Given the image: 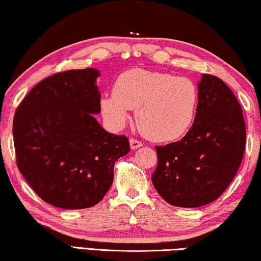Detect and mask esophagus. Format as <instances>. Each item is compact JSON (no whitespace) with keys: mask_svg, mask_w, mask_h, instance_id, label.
I'll return each instance as SVG.
<instances>
[{"mask_svg":"<svg viewBox=\"0 0 261 261\" xmlns=\"http://www.w3.org/2000/svg\"><path fill=\"white\" fill-rule=\"evenodd\" d=\"M143 144H142V142L141 141H138V139H136V138H130V146H131V149H138V148H141Z\"/></svg>","mask_w":261,"mask_h":261,"instance_id":"1","label":"esophagus"}]
</instances>
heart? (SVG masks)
Instances as JSON below:
<instances>
[{
  "instance_id": "b5f03b06",
  "label": "heart",
  "mask_w": 261,
  "mask_h": 261,
  "mask_svg": "<svg viewBox=\"0 0 261 261\" xmlns=\"http://www.w3.org/2000/svg\"><path fill=\"white\" fill-rule=\"evenodd\" d=\"M197 100L199 91L192 79L134 68L117 78L113 92L101 98L100 109L113 129H122L131 109H136V119L146 137L170 142L192 126Z\"/></svg>"
}]
</instances>
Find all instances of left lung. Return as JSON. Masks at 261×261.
Returning a JSON list of instances; mask_svg holds the SVG:
<instances>
[{"label": "left lung", "instance_id": "obj_1", "mask_svg": "<svg viewBox=\"0 0 261 261\" xmlns=\"http://www.w3.org/2000/svg\"><path fill=\"white\" fill-rule=\"evenodd\" d=\"M245 145L240 102L221 79L203 74L192 127L179 141L156 146L152 185L172 205L194 208L211 203L233 181Z\"/></svg>", "mask_w": 261, "mask_h": 261}]
</instances>
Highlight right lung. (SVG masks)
I'll return each mask as SVG.
<instances>
[{"instance_id": "obj_1", "label": "right lung", "mask_w": 261, "mask_h": 261, "mask_svg": "<svg viewBox=\"0 0 261 261\" xmlns=\"http://www.w3.org/2000/svg\"><path fill=\"white\" fill-rule=\"evenodd\" d=\"M94 68L43 79L17 106L13 122L17 168L45 202L64 209L97 204L113 182V166L129 139L99 125L100 93Z\"/></svg>"}]
</instances>
